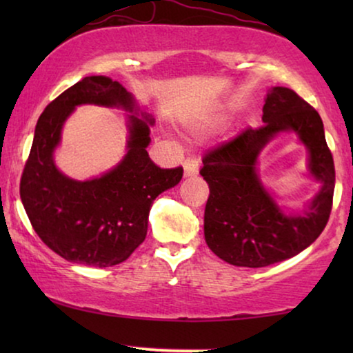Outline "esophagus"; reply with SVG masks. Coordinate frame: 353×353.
<instances>
[{
  "mask_svg": "<svg viewBox=\"0 0 353 353\" xmlns=\"http://www.w3.org/2000/svg\"><path fill=\"white\" fill-rule=\"evenodd\" d=\"M183 167H185V175L186 176L197 175V172H199V159L188 157L185 163H183Z\"/></svg>",
  "mask_w": 353,
  "mask_h": 353,
  "instance_id": "34e87169",
  "label": "esophagus"
}]
</instances>
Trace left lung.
Here are the masks:
<instances>
[{"label": "left lung", "mask_w": 353, "mask_h": 353, "mask_svg": "<svg viewBox=\"0 0 353 353\" xmlns=\"http://www.w3.org/2000/svg\"><path fill=\"white\" fill-rule=\"evenodd\" d=\"M263 125L248 127L202 157L209 183L204 214L205 243L236 267L260 268L307 249L330 220L336 170L320 114L294 90L274 86L263 105ZM292 129L311 151V171L322 191L302 216H284L254 173L258 152L274 134Z\"/></svg>", "instance_id": "obj_1"}]
</instances>
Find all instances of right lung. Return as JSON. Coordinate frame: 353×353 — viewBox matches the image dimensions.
<instances>
[{
  "label": "right lung",
  "mask_w": 353,
  "mask_h": 353,
  "mask_svg": "<svg viewBox=\"0 0 353 353\" xmlns=\"http://www.w3.org/2000/svg\"><path fill=\"white\" fill-rule=\"evenodd\" d=\"M122 105L133 98L119 81L85 77L51 101L38 119L35 138L21 178V199L28 220L51 250L69 262L112 267L125 262L148 234L156 197L178 185L183 167L161 168L146 151L152 120L130 117L128 152L114 170L75 181L57 170L52 151L64 120L79 104Z\"/></svg>",
  "instance_id": "obj_1"
}]
</instances>
